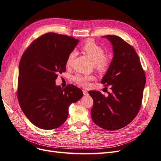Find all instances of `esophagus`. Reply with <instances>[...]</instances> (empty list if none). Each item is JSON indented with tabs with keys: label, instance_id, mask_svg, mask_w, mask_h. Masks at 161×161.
<instances>
[{
	"label": "esophagus",
	"instance_id": "1",
	"mask_svg": "<svg viewBox=\"0 0 161 161\" xmlns=\"http://www.w3.org/2000/svg\"><path fill=\"white\" fill-rule=\"evenodd\" d=\"M82 92H83V94H84L85 95H88V92H87L86 90H82Z\"/></svg>",
	"mask_w": 161,
	"mask_h": 161
}]
</instances>
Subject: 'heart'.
<instances>
[{"instance_id":"heart-1","label":"heart","mask_w":161,"mask_h":161,"mask_svg":"<svg viewBox=\"0 0 161 161\" xmlns=\"http://www.w3.org/2000/svg\"><path fill=\"white\" fill-rule=\"evenodd\" d=\"M82 49L93 62L95 69L99 72H104L108 70L111 64V58L109 55L105 54L104 49L92 40H88L82 46ZM76 55L75 51L69 53L66 60V66L70 67L73 59ZM95 76L93 75L77 74L73 76L72 79L77 85L86 87L89 82L94 80Z\"/></svg>"}]
</instances>
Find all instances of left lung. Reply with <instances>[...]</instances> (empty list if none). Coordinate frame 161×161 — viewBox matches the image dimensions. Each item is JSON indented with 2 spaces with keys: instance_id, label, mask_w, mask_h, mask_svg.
<instances>
[{
  "instance_id": "8db88e82",
  "label": "left lung",
  "mask_w": 161,
  "mask_h": 161,
  "mask_svg": "<svg viewBox=\"0 0 161 161\" xmlns=\"http://www.w3.org/2000/svg\"><path fill=\"white\" fill-rule=\"evenodd\" d=\"M113 46L114 58L101 83L111 85V92L105 97L89 91L93 99L92 121L107 130H117L132 121L142 105L146 84L144 71L134 47L116 36H104Z\"/></svg>"
}]
</instances>
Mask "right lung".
Segmentation results:
<instances>
[{
    "label": "right lung",
    "instance_id": "1",
    "mask_svg": "<svg viewBox=\"0 0 161 161\" xmlns=\"http://www.w3.org/2000/svg\"><path fill=\"white\" fill-rule=\"evenodd\" d=\"M79 40L56 33L34 40L21 56L19 66L17 98L28 119L37 127H60L69 116V107L79 101L82 91L72 84L64 89L55 80L66 71V60Z\"/></svg>",
    "mask_w": 161,
    "mask_h": 161
}]
</instances>
